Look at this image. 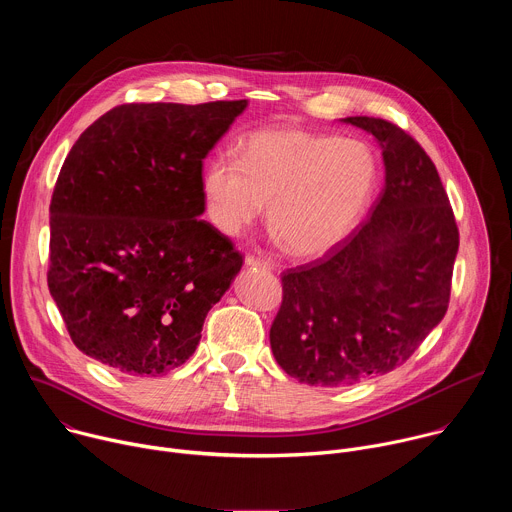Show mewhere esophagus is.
<instances>
[{
  "label": "esophagus",
  "instance_id": "1",
  "mask_svg": "<svg viewBox=\"0 0 512 512\" xmlns=\"http://www.w3.org/2000/svg\"><path fill=\"white\" fill-rule=\"evenodd\" d=\"M245 265H247V267H253V269H271L269 263H265V261H261V259H255V257H251V255L245 257Z\"/></svg>",
  "mask_w": 512,
  "mask_h": 512
}]
</instances>
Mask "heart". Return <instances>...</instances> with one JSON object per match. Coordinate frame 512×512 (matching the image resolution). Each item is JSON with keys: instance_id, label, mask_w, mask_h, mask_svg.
Wrapping results in <instances>:
<instances>
[{"instance_id": "heart-1", "label": "heart", "mask_w": 512, "mask_h": 512, "mask_svg": "<svg viewBox=\"0 0 512 512\" xmlns=\"http://www.w3.org/2000/svg\"><path fill=\"white\" fill-rule=\"evenodd\" d=\"M377 180L371 148L354 137L273 127L251 133L241 156H214L202 192L218 231L237 237L267 206V225L298 259L336 251L360 223Z\"/></svg>"}]
</instances>
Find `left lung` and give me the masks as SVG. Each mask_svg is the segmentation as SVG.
Returning a JSON list of instances; mask_svg holds the SVG:
<instances>
[{
    "label": "left lung",
    "instance_id": "1",
    "mask_svg": "<svg viewBox=\"0 0 512 512\" xmlns=\"http://www.w3.org/2000/svg\"><path fill=\"white\" fill-rule=\"evenodd\" d=\"M342 121L381 145L385 188L336 251L281 277L271 350L289 377L312 387L356 385L403 364L446 316L460 245L421 145L385 119Z\"/></svg>",
    "mask_w": 512,
    "mask_h": 512
}]
</instances>
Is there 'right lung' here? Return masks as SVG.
<instances>
[{"instance_id": "right-lung-1", "label": "right lung", "mask_w": 512, "mask_h": 512, "mask_svg": "<svg viewBox=\"0 0 512 512\" xmlns=\"http://www.w3.org/2000/svg\"><path fill=\"white\" fill-rule=\"evenodd\" d=\"M247 101L131 103L72 145L50 202L48 287L75 346L127 375L184 364L243 257L204 212L202 160Z\"/></svg>"}]
</instances>
